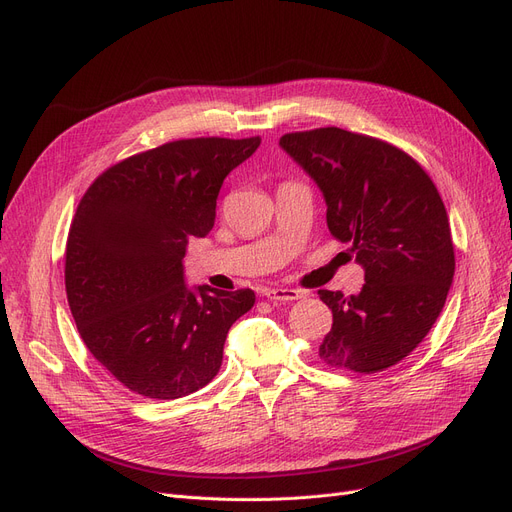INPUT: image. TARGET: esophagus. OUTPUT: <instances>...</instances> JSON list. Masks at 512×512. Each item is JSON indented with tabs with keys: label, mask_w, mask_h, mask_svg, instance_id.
Listing matches in <instances>:
<instances>
[{
	"label": "esophagus",
	"mask_w": 512,
	"mask_h": 512,
	"mask_svg": "<svg viewBox=\"0 0 512 512\" xmlns=\"http://www.w3.org/2000/svg\"><path fill=\"white\" fill-rule=\"evenodd\" d=\"M265 297L270 301H280V303H288V301H297L301 299V290L294 288H267Z\"/></svg>",
	"instance_id": "obj_1"
}]
</instances>
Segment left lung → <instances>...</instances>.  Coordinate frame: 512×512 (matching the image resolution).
<instances>
[{
    "label": "left lung",
    "mask_w": 512,
    "mask_h": 512,
    "mask_svg": "<svg viewBox=\"0 0 512 512\" xmlns=\"http://www.w3.org/2000/svg\"><path fill=\"white\" fill-rule=\"evenodd\" d=\"M280 147L317 184L330 232L353 242L359 294L319 290L334 315L319 357L384 371L427 336L454 278L450 224L438 188L405 151L342 128L290 132Z\"/></svg>",
    "instance_id": "obj_1"
}]
</instances>
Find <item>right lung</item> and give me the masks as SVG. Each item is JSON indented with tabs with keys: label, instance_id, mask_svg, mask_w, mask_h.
Returning <instances> with one entry per match:
<instances>
[{
	"label": "right lung",
	"instance_id": "add662e5",
	"mask_svg": "<svg viewBox=\"0 0 512 512\" xmlns=\"http://www.w3.org/2000/svg\"><path fill=\"white\" fill-rule=\"evenodd\" d=\"M253 139H186L103 172L78 203L66 245V294L80 338L128 390L174 400L220 371L230 326L255 292L188 286V240L205 238L226 176Z\"/></svg>",
	"mask_w": 512,
	"mask_h": 512
}]
</instances>
